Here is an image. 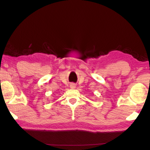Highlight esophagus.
<instances>
[{"mask_svg":"<svg viewBox=\"0 0 150 150\" xmlns=\"http://www.w3.org/2000/svg\"><path fill=\"white\" fill-rule=\"evenodd\" d=\"M69 86H70V88H71V89H73V88H75L76 86H75V84L74 83H71V84H70V85H69Z\"/></svg>","mask_w":150,"mask_h":150,"instance_id":"34e87169","label":"esophagus"}]
</instances>
